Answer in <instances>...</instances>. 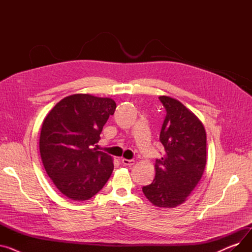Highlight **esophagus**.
Wrapping results in <instances>:
<instances>
[{
  "instance_id": "obj_1",
  "label": "esophagus",
  "mask_w": 252,
  "mask_h": 252,
  "mask_svg": "<svg viewBox=\"0 0 252 252\" xmlns=\"http://www.w3.org/2000/svg\"><path fill=\"white\" fill-rule=\"evenodd\" d=\"M122 163L125 165V166H131V165H134L135 164V160H133V159H122Z\"/></svg>"
}]
</instances>
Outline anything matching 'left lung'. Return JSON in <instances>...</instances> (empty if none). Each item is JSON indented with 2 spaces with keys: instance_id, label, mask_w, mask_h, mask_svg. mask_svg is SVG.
<instances>
[{
  "instance_id": "1",
  "label": "left lung",
  "mask_w": 252,
  "mask_h": 252,
  "mask_svg": "<svg viewBox=\"0 0 252 252\" xmlns=\"http://www.w3.org/2000/svg\"><path fill=\"white\" fill-rule=\"evenodd\" d=\"M166 115L159 140L164 156L156 159L155 178L142 191L158 207L182 204L200 181L206 164V133L202 123L178 100L160 96Z\"/></svg>"
}]
</instances>
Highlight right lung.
Returning <instances> with one entry per match:
<instances>
[{
    "instance_id": "obj_1",
    "label": "right lung",
    "mask_w": 252,
    "mask_h": 252,
    "mask_svg": "<svg viewBox=\"0 0 252 252\" xmlns=\"http://www.w3.org/2000/svg\"><path fill=\"white\" fill-rule=\"evenodd\" d=\"M115 102L88 94H75L55 105L42 126L39 152L56 188L75 201L96 195L113 170L112 158L96 149L100 134Z\"/></svg>"
}]
</instances>
